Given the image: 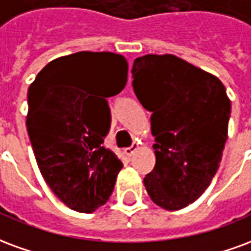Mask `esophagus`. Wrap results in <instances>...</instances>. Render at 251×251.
<instances>
[{"label": "esophagus", "mask_w": 251, "mask_h": 251, "mask_svg": "<svg viewBox=\"0 0 251 251\" xmlns=\"http://www.w3.org/2000/svg\"><path fill=\"white\" fill-rule=\"evenodd\" d=\"M138 150H139V144L138 143H133L132 146H131V147L126 148V150H124V152H126V155H127V156H132L133 153L136 152Z\"/></svg>", "instance_id": "obj_1"}]
</instances>
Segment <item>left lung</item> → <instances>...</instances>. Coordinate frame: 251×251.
Wrapping results in <instances>:
<instances>
[{
	"mask_svg": "<svg viewBox=\"0 0 251 251\" xmlns=\"http://www.w3.org/2000/svg\"><path fill=\"white\" fill-rule=\"evenodd\" d=\"M132 87L151 113L155 167L144 178L150 198L175 211L204 193L227 140L231 101L217 76L174 54L133 61Z\"/></svg>",
	"mask_w": 251,
	"mask_h": 251,
	"instance_id": "obj_1",
	"label": "left lung"
}]
</instances>
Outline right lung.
Returning <instances> with one entry per match:
<instances>
[{"instance_id": "obj_1", "label": "right lung", "mask_w": 251, "mask_h": 251, "mask_svg": "<svg viewBox=\"0 0 251 251\" xmlns=\"http://www.w3.org/2000/svg\"><path fill=\"white\" fill-rule=\"evenodd\" d=\"M123 54L83 52L54 58L28 89L26 128L45 183L78 213L107 203L123 163L103 147L111 112L105 98L127 84Z\"/></svg>"}]
</instances>
